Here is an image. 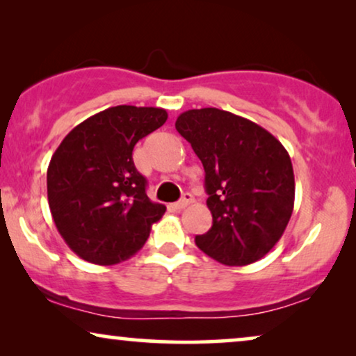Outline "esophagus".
Returning <instances> with one entry per match:
<instances>
[{"mask_svg":"<svg viewBox=\"0 0 356 356\" xmlns=\"http://www.w3.org/2000/svg\"><path fill=\"white\" fill-rule=\"evenodd\" d=\"M191 202H193V196L189 193H186L183 196V199H179L178 202L173 204V209H175V211H183V209L188 207Z\"/></svg>","mask_w":356,"mask_h":356,"instance_id":"obj_1","label":"esophagus"}]
</instances>
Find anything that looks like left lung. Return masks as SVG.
I'll return each mask as SVG.
<instances>
[{
	"label": "left lung",
	"instance_id": "left-lung-1",
	"mask_svg": "<svg viewBox=\"0 0 356 356\" xmlns=\"http://www.w3.org/2000/svg\"><path fill=\"white\" fill-rule=\"evenodd\" d=\"M175 128L206 172L212 227L196 236L197 248L225 266L259 261L293 212L295 177L286 149L262 126L212 106L184 111Z\"/></svg>",
	"mask_w": 356,
	"mask_h": 356
}]
</instances>
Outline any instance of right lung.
<instances>
[{"instance_id":"1","label":"right lung","mask_w":356,"mask_h":356,"mask_svg":"<svg viewBox=\"0 0 356 356\" xmlns=\"http://www.w3.org/2000/svg\"><path fill=\"white\" fill-rule=\"evenodd\" d=\"M167 118V110L155 106H110L70 131L53 154L48 206L63 240L84 261L111 266L129 259L167 211L150 201L133 162L138 140Z\"/></svg>"}]
</instances>
